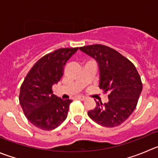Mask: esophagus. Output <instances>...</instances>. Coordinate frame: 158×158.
Segmentation results:
<instances>
[{"instance_id":"34e87169","label":"esophagus","mask_w":158,"mask_h":158,"mask_svg":"<svg viewBox=\"0 0 158 158\" xmlns=\"http://www.w3.org/2000/svg\"><path fill=\"white\" fill-rule=\"evenodd\" d=\"M78 99H80V100L81 101H85V99H86V98L84 97V96H79V97H78Z\"/></svg>"}]
</instances>
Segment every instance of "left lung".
<instances>
[{"label":"left lung","instance_id":"8db88e82","mask_svg":"<svg viewBox=\"0 0 158 158\" xmlns=\"http://www.w3.org/2000/svg\"><path fill=\"white\" fill-rule=\"evenodd\" d=\"M97 61L100 72L99 88L109 92V102H96L88 115L99 125L115 127L125 122L136 109L143 85L131 61L115 49L100 44L79 48Z\"/></svg>","mask_w":158,"mask_h":158}]
</instances>
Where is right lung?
I'll return each mask as SVG.
<instances>
[{
	"instance_id": "add662e5",
	"label": "right lung",
	"mask_w": 158,
	"mask_h": 158,
	"mask_svg": "<svg viewBox=\"0 0 158 158\" xmlns=\"http://www.w3.org/2000/svg\"><path fill=\"white\" fill-rule=\"evenodd\" d=\"M78 48H61L40 58L25 77L20 88L19 102L26 118L35 127L52 130L68 114L70 99L63 100L52 94V85L64 74L67 61Z\"/></svg>"
}]
</instances>
